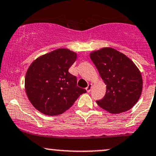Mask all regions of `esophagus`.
<instances>
[{"label": "esophagus", "mask_w": 156, "mask_h": 156, "mask_svg": "<svg viewBox=\"0 0 156 156\" xmlns=\"http://www.w3.org/2000/svg\"><path fill=\"white\" fill-rule=\"evenodd\" d=\"M91 88H92V84H89V85H88L87 87L86 88V91H87L88 92H90V91H91Z\"/></svg>", "instance_id": "1"}]
</instances>
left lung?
Segmentation results:
<instances>
[{"label":"left lung","instance_id":"1","mask_svg":"<svg viewBox=\"0 0 156 156\" xmlns=\"http://www.w3.org/2000/svg\"><path fill=\"white\" fill-rule=\"evenodd\" d=\"M90 58L107 85L98 105L110 113H120L135 105L141 95L143 80L139 69L126 55L110 47L94 51Z\"/></svg>","mask_w":156,"mask_h":156}]
</instances>
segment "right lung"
<instances>
[{"instance_id":"add662e5","label":"right lung","mask_w":156,"mask_h":156,"mask_svg":"<svg viewBox=\"0 0 156 156\" xmlns=\"http://www.w3.org/2000/svg\"><path fill=\"white\" fill-rule=\"evenodd\" d=\"M76 59V52L58 49L37 58L28 67L25 91L32 105L41 113L60 115L86 92L76 86V77L68 72Z\"/></svg>"}]
</instances>
